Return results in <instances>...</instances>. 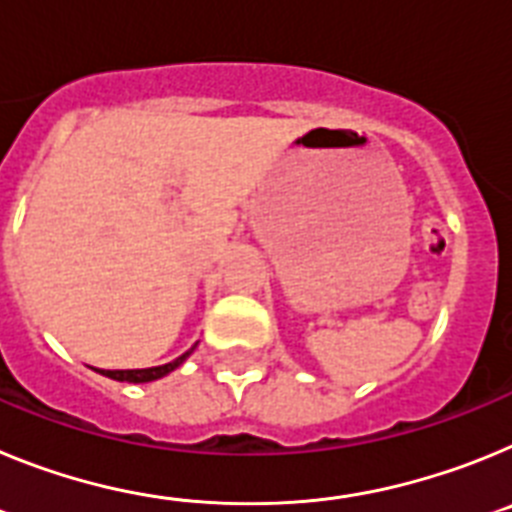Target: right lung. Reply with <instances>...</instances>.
I'll return each mask as SVG.
<instances>
[{
	"label": "right lung",
	"instance_id": "1",
	"mask_svg": "<svg viewBox=\"0 0 512 512\" xmlns=\"http://www.w3.org/2000/svg\"><path fill=\"white\" fill-rule=\"evenodd\" d=\"M189 354H192V351H187V354H182L176 361H171V364L151 366V369H115V372H110V369H97V372L104 374V377L117 379V382L143 384V382H153V379H161V377H166V374H169V372H174L176 366L182 364V361L187 359Z\"/></svg>",
	"mask_w": 512,
	"mask_h": 512
}]
</instances>
